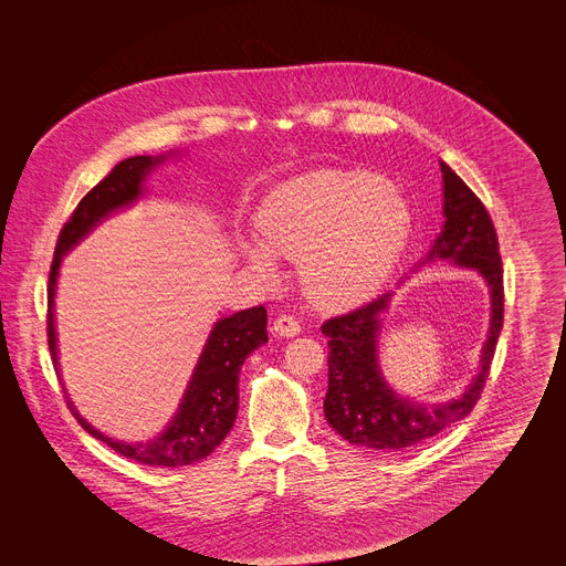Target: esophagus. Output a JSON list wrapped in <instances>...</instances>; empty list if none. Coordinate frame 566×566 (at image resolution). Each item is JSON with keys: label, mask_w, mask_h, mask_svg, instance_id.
Segmentation results:
<instances>
[{"label": "esophagus", "mask_w": 566, "mask_h": 566, "mask_svg": "<svg viewBox=\"0 0 566 566\" xmlns=\"http://www.w3.org/2000/svg\"><path fill=\"white\" fill-rule=\"evenodd\" d=\"M273 331H275V335H280V337H295V335H298L301 326L296 323L295 316L282 314V316H277V318H275V323H273Z\"/></svg>", "instance_id": "1"}]
</instances>
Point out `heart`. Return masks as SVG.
Listing matches in <instances>:
<instances>
[{"label": "heart", "instance_id": "heart-1", "mask_svg": "<svg viewBox=\"0 0 566 566\" xmlns=\"http://www.w3.org/2000/svg\"><path fill=\"white\" fill-rule=\"evenodd\" d=\"M409 231L399 192L369 174L321 169L271 190L256 212L259 243H243L242 252L261 273H273L275 259L298 261L312 301L352 307L386 284Z\"/></svg>", "mask_w": 566, "mask_h": 566}]
</instances>
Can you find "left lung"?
Listing matches in <instances>:
<instances>
[{"label": "left lung", "mask_w": 566, "mask_h": 566, "mask_svg": "<svg viewBox=\"0 0 566 566\" xmlns=\"http://www.w3.org/2000/svg\"><path fill=\"white\" fill-rule=\"evenodd\" d=\"M443 174V229L431 252L420 265L448 261L457 268L475 270L490 289V326L480 369L464 392L446 403H418L397 395L379 369L377 337L381 314L388 310L392 293L346 316L323 324L328 337V390L324 399L326 422L346 441L369 450L403 452L446 431L467 418L480 401L496 339L503 328V263L499 240L484 203L469 189L457 171L441 161Z\"/></svg>", "instance_id": "obj_1"}]
</instances>
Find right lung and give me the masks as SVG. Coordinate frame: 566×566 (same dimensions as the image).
I'll list each match as a JSON object with an SVG mask.
<instances>
[{
	"label": "right lung",
	"mask_w": 566,
	"mask_h": 566,
	"mask_svg": "<svg viewBox=\"0 0 566 566\" xmlns=\"http://www.w3.org/2000/svg\"><path fill=\"white\" fill-rule=\"evenodd\" d=\"M167 157H132L118 163L108 176L82 197L78 208L63 224L53 265L49 275V348L53 354L54 369L59 371V350L54 331V293L56 277L63 256L81 243L104 218L134 206L144 195V182L148 174ZM268 342V310L263 305L220 318L212 326L210 337L195 365L187 392L178 405L176 416L157 437L148 441H116L108 434L88 424L74 403L67 407L81 422L82 429L95 439L108 443L109 448L135 462L150 467H182L210 457L222 439L233 429L240 407V369L243 360Z\"/></svg>",
	"instance_id": "1"
}]
</instances>
